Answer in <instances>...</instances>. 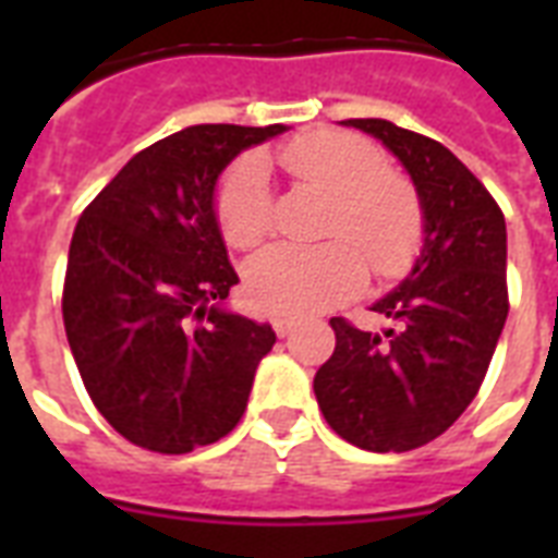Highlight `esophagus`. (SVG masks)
Returning <instances> with one entry per match:
<instances>
[{"label":"esophagus","mask_w":558,"mask_h":558,"mask_svg":"<svg viewBox=\"0 0 558 558\" xmlns=\"http://www.w3.org/2000/svg\"><path fill=\"white\" fill-rule=\"evenodd\" d=\"M271 327H275V332H278L280 339H283V336H289V332H292V327H295V318H275V322H271Z\"/></svg>","instance_id":"obj_1"}]
</instances>
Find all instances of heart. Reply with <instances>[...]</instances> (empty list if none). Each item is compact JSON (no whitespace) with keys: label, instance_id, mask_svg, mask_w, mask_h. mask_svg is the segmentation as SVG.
Returning a JSON list of instances; mask_svg holds the SVG:
<instances>
[{"label":"heart","instance_id":"obj_1","mask_svg":"<svg viewBox=\"0 0 558 558\" xmlns=\"http://www.w3.org/2000/svg\"><path fill=\"white\" fill-rule=\"evenodd\" d=\"M278 161L306 185L336 196L322 245H271L245 266V295L254 310L304 318L348 301L365 287V263L376 278H397L414 263L423 240V210L414 187L390 173L373 142L341 130H313L283 144ZM222 236L254 248L271 231L269 168L243 156L217 193Z\"/></svg>","mask_w":558,"mask_h":558}]
</instances>
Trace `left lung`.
<instances>
[{
    "label": "left lung",
    "mask_w": 558,
    "mask_h": 558,
    "mask_svg": "<svg viewBox=\"0 0 558 558\" xmlns=\"http://www.w3.org/2000/svg\"><path fill=\"white\" fill-rule=\"evenodd\" d=\"M341 124L379 138L405 168L423 210V248L371 306L393 327L365 332L332 318L336 350L315 373V399L332 432L359 449L411 451L466 411L493 362L510 313L507 222L440 142L385 118Z\"/></svg>",
    "instance_id": "8db88e82"
}]
</instances>
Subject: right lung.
<instances>
[{
  "label": "right lung",
  "mask_w": 558,
  "mask_h": 558,
  "mask_svg": "<svg viewBox=\"0 0 558 558\" xmlns=\"http://www.w3.org/2000/svg\"><path fill=\"white\" fill-rule=\"evenodd\" d=\"M289 126L196 124L135 153L74 228L63 324L104 420L161 454L226 437L245 411L271 324L231 313L217 219L222 170Z\"/></svg>",
  "instance_id": "add662e5"
}]
</instances>
